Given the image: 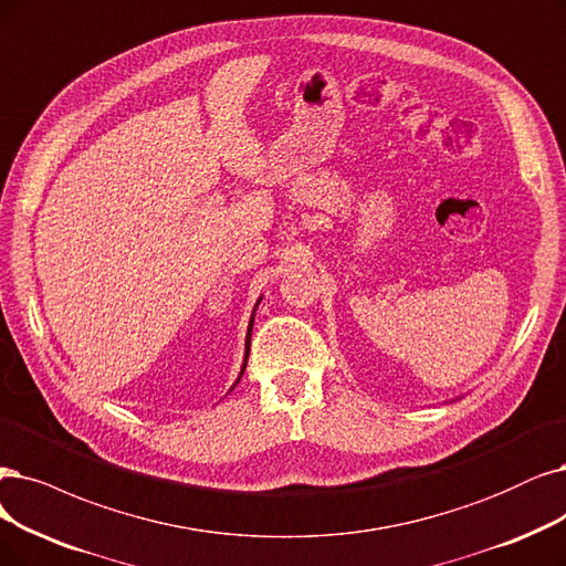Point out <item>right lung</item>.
Masks as SVG:
<instances>
[{
    "mask_svg": "<svg viewBox=\"0 0 566 566\" xmlns=\"http://www.w3.org/2000/svg\"><path fill=\"white\" fill-rule=\"evenodd\" d=\"M259 303H261V298L256 301V305H254V312H251V319H249V326H247V340H244V361H242V370H240V375H238V380L233 382V387L240 382L242 373H244V368H247V359H249V340H251V328H254V315H256V307H259ZM233 387H230V389H233Z\"/></svg>",
    "mask_w": 566,
    "mask_h": 566,
    "instance_id": "1",
    "label": "right lung"
}]
</instances>
